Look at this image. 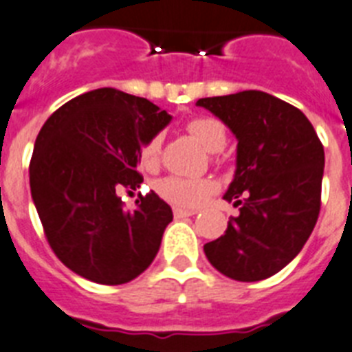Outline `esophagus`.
Instances as JSON below:
<instances>
[{
    "label": "esophagus",
    "instance_id": "34e87169",
    "mask_svg": "<svg viewBox=\"0 0 352 352\" xmlns=\"http://www.w3.org/2000/svg\"><path fill=\"white\" fill-rule=\"evenodd\" d=\"M197 214L195 209H182V208H173V217L175 218H186V217H193Z\"/></svg>",
    "mask_w": 352,
    "mask_h": 352
}]
</instances>
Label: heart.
<instances>
[{"label": "heart", "instance_id": "heart-1", "mask_svg": "<svg viewBox=\"0 0 352 352\" xmlns=\"http://www.w3.org/2000/svg\"><path fill=\"white\" fill-rule=\"evenodd\" d=\"M188 132L209 152H220L227 143L226 126L217 118H193L186 125ZM161 152V138L155 135L141 150V161L146 168H155ZM218 190V184L212 179H188V177H164L157 182V191L162 199L179 208H199Z\"/></svg>", "mask_w": 352, "mask_h": 352}]
</instances>
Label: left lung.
<instances>
[{
  "mask_svg": "<svg viewBox=\"0 0 352 352\" xmlns=\"http://www.w3.org/2000/svg\"><path fill=\"white\" fill-rule=\"evenodd\" d=\"M238 140L223 199L240 214L204 245L212 267L236 281L267 279L308 241L320 212L324 146L302 112L263 91L200 98Z\"/></svg>",
  "mask_w": 352,
  "mask_h": 352,
  "instance_id": "obj_1",
  "label": "left lung"
}]
</instances>
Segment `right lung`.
<instances>
[{
  "instance_id": "1",
  "label": "right lung",
  "mask_w": 352,
  "mask_h": 352,
  "mask_svg": "<svg viewBox=\"0 0 352 352\" xmlns=\"http://www.w3.org/2000/svg\"><path fill=\"white\" fill-rule=\"evenodd\" d=\"M171 116L150 100L102 87L53 112L35 140L30 190L50 247L78 276L116 286L143 274L173 220L155 193L123 208L143 182L141 150Z\"/></svg>"
}]
</instances>
